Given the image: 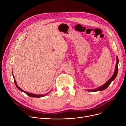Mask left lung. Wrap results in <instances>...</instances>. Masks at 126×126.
I'll return each instance as SVG.
<instances>
[{"label": "left lung", "instance_id": "obj_1", "mask_svg": "<svg viewBox=\"0 0 126 126\" xmlns=\"http://www.w3.org/2000/svg\"><path fill=\"white\" fill-rule=\"evenodd\" d=\"M118 57H117L116 58V63L115 65V70H114V74L113 75L110 79L109 80L106 82V83H105L103 85L101 86L98 87L95 89H91V90H87V91H90V92H96V91H102L104 90L105 89H106L110 85V84H111V83L113 81L114 79H115V78L117 76V72H118Z\"/></svg>", "mask_w": 126, "mask_h": 126}]
</instances>
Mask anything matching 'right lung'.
<instances>
[{
  "mask_svg": "<svg viewBox=\"0 0 126 126\" xmlns=\"http://www.w3.org/2000/svg\"><path fill=\"white\" fill-rule=\"evenodd\" d=\"M13 78H14V82H15V85H16V86L17 88L19 90H20L21 91L24 92L25 94H26L28 96H30V97H43V96H45V95H47V94H48L49 93V92H49H48V93L46 94H32V93H30V92H26V91H24V90L21 89L20 88L18 87V86L17 85V83H16V82L15 79V77H14V75H13Z\"/></svg>",
  "mask_w": 126,
  "mask_h": 126,
  "instance_id": "add662e5",
  "label": "right lung"
}]
</instances>
